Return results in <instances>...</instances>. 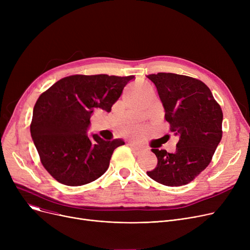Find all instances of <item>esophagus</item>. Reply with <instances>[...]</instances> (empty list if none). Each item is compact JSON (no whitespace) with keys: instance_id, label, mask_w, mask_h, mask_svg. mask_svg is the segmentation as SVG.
Returning <instances> with one entry per match:
<instances>
[{"instance_id":"34e87169","label":"esophagus","mask_w":250,"mask_h":250,"mask_svg":"<svg viewBox=\"0 0 250 250\" xmlns=\"http://www.w3.org/2000/svg\"><path fill=\"white\" fill-rule=\"evenodd\" d=\"M128 145H129V147H130V148H133L134 150H137V151H140V150H142V147H141V146H139V145H136V144H132V143H129Z\"/></svg>"}]
</instances>
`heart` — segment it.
I'll return each mask as SVG.
<instances>
[{"label": "heart", "mask_w": 250, "mask_h": 250, "mask_svg": "<svg viewBox=\"0 0 250 250\" xmlns=\"http://www.w3.org/2000/svg\"><path fill=\"white\" fill-rule=\"evenodd\" d=\"M133 132H135V128L134 127H127L126 128V133L130 134V133H133Z\"/></svg>", "instance_id": "heart-1"}]
</instances>
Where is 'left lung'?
<instances>
[{
  "label": "left lung",
  "instance_id": "8db88e82",
  "mask_svg": "<svg viewBox=\"0 0 250 250\" xmlns=\"http://www.w3.org/2000/svg\"><path fill=\"white\" fill-rule=\"evenodd\" d=\"M147 78L155 85L170 132L179 141L175 153L152 149L157 167L147 174L166 187L186 186L211 163L223 136V112L211 90L201 80L173 73Z\"/></svg>",
  "mask_w": 250,
  "mask_h": 250
}]
</instances>
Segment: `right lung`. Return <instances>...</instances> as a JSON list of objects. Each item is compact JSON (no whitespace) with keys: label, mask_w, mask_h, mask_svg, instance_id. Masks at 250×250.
I'll return each mask as SVG.
<instances>
[{"label":"right lung","mask_w":250,"mask_h":250,"mask_svg":"<svg viewBox=\"0 0 250 250\" xmlns=\"http://www.w3.org/2000/svg\"><path fill=\"white\" fill-rule=\"evenodd\" d=\"M134 76L72 75L56 82L38 97L30 133L41 162L60 183L80 187L99 178L108 169L121 139L88 137L93 111L109 112Z\"/></svg>","instance_id":"add662e5"}]
</instances>
